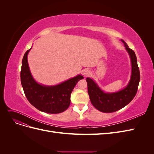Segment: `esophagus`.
I'll list each match as a JSON object with an SVG mask.
<instances>
[{"instance_id":"34e87169","label":"esophagus","mask_w":154,"mask_h":154,"mask_svg":"<svg viewBox=\"0 0 154 154\" xmlns=\"http://www.w3.org/2000/svg\"><path fill=\"white\" fill-rule=\"evenodd\" d=\"M90 71L89 70H88V69H85L84 71H83V75L84 76H88L90 74Z\"/></svg>"}]
</instances>
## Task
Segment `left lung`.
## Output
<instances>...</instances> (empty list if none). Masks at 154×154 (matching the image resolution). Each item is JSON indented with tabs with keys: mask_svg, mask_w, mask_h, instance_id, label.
<instances>
[{
	"mask_svg": "<svg viewBox=\"0 0 154 154\" xmlns=\"http://www.w3.org/2000/svg\"><path fill=\"white\" fill-rule=\"evenodd\" d=\"M131 59L132 75L128 85L123 89L114 93H105L101 90L91 78H87L88 93L92 104L96 109L105 113H110L123 108L136 96L139 81L140 72L134 51L128 48L127 43L122 40Z\"/></svg>",
	"mask_w": 154,
	"mask_h": 154,
	"instance_id": "obj_1",
	"label": "left lung"
}]
</instances>
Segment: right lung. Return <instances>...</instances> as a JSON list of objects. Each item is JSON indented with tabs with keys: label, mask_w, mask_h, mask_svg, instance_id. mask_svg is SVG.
<instances>
[{
	"label": "right lung",
	"mask_w": 154,
	"mask_h": 154,
	"mask_svg": "<svg viewBox=\"0 0 154 154\" xmlns=\"http://www.w3.org/2000/svg\"><path fill=\"white\" fill-rule=\"evenodd\" d=\"M29 49L24 54L20 71L21 84L29 103L36 109L49 114H58L67 110L71 103V92L82 75H78L54 86L38 84L32 78L27 62Z\"/></svg>",
	"instance_id": "right-lung-1"
}]
</instances>
